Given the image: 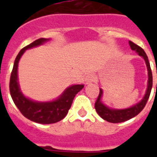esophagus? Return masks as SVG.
Here are the masks:
<instances>
[{
    "instance_id": "34e87169",
    "label": "esophagus",
    "mask_w": 157,
    "mask_h": 157,
    "mask_svg": "<svg viewBox=\"0 0 157 157\" xmlns=\"http://www.w3.org/2000/svg\"><path fill=\"white\" fill-rule=\"evenodd\" d=\"M94 79H95V77H94V76L93 74H89V75H87L86 77V84L92 83V82H94Z\"/></svg>"
}]
</instances>
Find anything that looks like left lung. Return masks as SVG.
Instances as JSON below:
<instances>
[{
    "instance_id": "obj_1",
    "label": "left lung",
    "mask_w": 157,
    "mask_h": 157,
    "mask_svg": "<svg viewBox=\"0 0 157 157\" xmlns=\"http://www.w3.org/2000/svg\"><path fill=\"white\" fill-rule=\"evenodd\" d=\"M129 44L131 50H134L135 52L138 53L139 55L143 57L144 60H145L147 68V71H148L147 88L145 95L139 103L129 107V108H125V109H112V108H109L106 105L103 104L101 102V98H102V96H103V90L100 89L99 94H98V98H97L95 104H94V107H95L97 113L103 120L108 122H111V123H120V122L126 121L128 120L136 117L137 115L140 113V112L144 109L147 102L148 100L149 96H150V94H151V87H152V73H151V67H150L148 58L147 56L146 53L144 52V50L140 46L134 44V42H132L130 40L129 41Z\"/></svg>"
}]
</instances>
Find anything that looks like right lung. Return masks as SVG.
Here are the masks:
<instances>
[{"mask_svg": "<svg viewBox=\"0 0 157 157\" xmlns=\"http://www.w3.org/2000/svg\"><path fill=\"white\" fill-rule=\"evenodd\" d=\"M49 40L40 38L19 51L13 63L10 80V92L16 107L26 118L40 124H53L63 119L71 107L74 97L84 87V85L69 86L59 98L51 102H36L23 95L18 81V61L25 50L42 45Z\"/></svg>", "mask_w": 157, "mask_h": 157, "instance_id": "add662e5", "label": "right lung"}]
</instances>
